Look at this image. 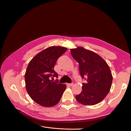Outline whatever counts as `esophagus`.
<instances>
[{
    "instance_id": "1",
    "label": "esophagus",
    "mask_w": 131,
    "mask_h": 131,
    "mask_svg": "<svg viewBox=\"0 0 131 131\" xmlns=\"http://www.w3.org/2000/svg\"><path fill=\"white\" fill-rule=\"evenodd\" d=\"M73 83H71V84H68V85L69 86H73Z\"/></svg>"
}]
</instances>
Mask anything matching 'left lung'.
<instances>
[{
    "label": "left lung",
    "mask_w": 131,
    "mask_h": 131,
    "mask_svg": "<svg viewBox=\"0 0 131 131\" xmlns=\"http://www.w3.org/2000/svg\"><path fill=\"white\" fill-rule=\"evenodd\" d=\"M71 54L79 64V72L83 83L81 92L75 96L77 101L85 105L101 102L109 92L113 76L109 66L100 55L82 47L70 49Z\"/></svg>",
    "instance_id": "obj_1"
}]
</instances>
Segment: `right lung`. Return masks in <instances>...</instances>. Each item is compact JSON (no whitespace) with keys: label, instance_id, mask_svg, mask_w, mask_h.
<instances>
[{"label":"right lung","instance_id":"right-lung-1","mask_svg":"<svg viewBox=\"0 0 131 131\" xmlns=\"http://www.w3.org/2000/svg\"><path fill=\"white\" fill-rule=\"evenodd\" d=\"M66 47L51 46L42 50L29 62L25 75L26 90L30 97L44 107L56 105L66 89V85L51 81L58 78L54 70L57 59L67 51Z\"/></svg>","mask_w":131,"mask_h":131}]
</instances>
